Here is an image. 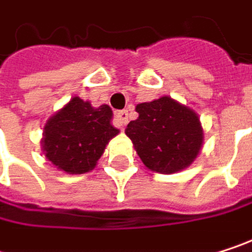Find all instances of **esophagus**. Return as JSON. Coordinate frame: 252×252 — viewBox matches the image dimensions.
Returning a JSON list of instances; mask_svg holds the SVG:
<instances>
[{
	"instance_id": "obj_1",
	"label": "esophagus",
	"mask_w": 252,
	"mask_h": 252,
	"mask_svg": "<svg viewBox=\"0 0 252 252\" xmlns=\"http://www.w3.org/2000/svg\"><path fill=\"white\" fill-rule=\"evenodd\" d=\"M117 121L120 126H126L128 123V111H120L117 112Z\"/></svg>"
}]
</instances>
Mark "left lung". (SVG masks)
<instances>
[{
  "instance_id": "1",
  "label": "left lung",
  "mask_w": 252,
  "mask_h": 252,
  "mask_svg": "<svg viewBox=\"0 0 252 252\" xmlns=\"http://www.w3.org/2000/svg\"><path fill=\"white\" fill-rule=\"evenodd\" d=\"M135 112L138 118L126 126V134L150 171L171 175L197 159L204 131L194 109L171 96H162L138 103Z\"/></svg>"
}]
</instances>
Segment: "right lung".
<instances>
[{"label": "right lung", "instance_id": "1", "mask_svg": "<svg viewBox=\"0 0 252 252\" xmlns=\"http://www.w3.org/2000/svg\"><path fill=\"white\" fill-rule=\"evenodd\" d=\"M112 115L108 105L93 108L78 96L71 97L43 126L40 144L45 158L65 174L93 171L108 143L120 134L112 126Z\"/></svg>", "mask_w": 252, "mask_h": 252}]
</instances>
